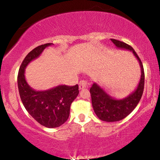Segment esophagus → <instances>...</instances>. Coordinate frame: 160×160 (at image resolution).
<instances>
[{"instance_id":"esophagus-1","label":"esophagus","mask_w":160,"mask_h":160,"mask_svg":"<svg viewBox=\"0 0 160 160\" xmlns=\"http://www.w3.org/2000/svg\"><path fill=\"white\" fill-rule=\"evenodd\" d=\"M88 86H89V82L86 80H81L79 82V89H86L88 87Z\"/></svg>"}]
</instances>
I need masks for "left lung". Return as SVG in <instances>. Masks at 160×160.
<instances>
[{
    "label": "left lung",
    "instance_id": "obj_1",
    "mask_svg": "<svg viewBox=\"0 0 160 160\" xmlns=\"http://www.w3.org/2000/svg\"><path fill=\"white\" fill-rule=\"evenodd\" d=\"M117 48L132 51L134 56L138 60L141 67V79L137 89L128 96L122 99H115L101 88L98 84H92L90 88L92 104L97 117L105 122H117L126 117L135 109L140 102L144 86V71L140 58L131 46L115 39H111Z\"/></svg>",
    "mask_w": 160,
    "mask_h": 160
}]
</instances>
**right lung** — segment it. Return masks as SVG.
I'll use <instances>...</instances> for the list:
<instances>
[{
    "instance_id": "1",
    "label": "right lung",
    "mask_w": 160,
    "mask_h": 160,
    "mask_svg": "<svg viewBox=\"0 0 160 160\" xmlns=\"http://www.w3.org/2000/svg\"><path fill=\"white\" fill-rule=\"evenodd\" d=\"M51 45L52 43L40 45L25 56L19 68L17 82L22 102L29 114L42 126L56 128L68 119L71 104L79 94L78 85H61L48 90L36 91L28 84L25 78L27 65Z\"/></svg>"
}]
</instances>
